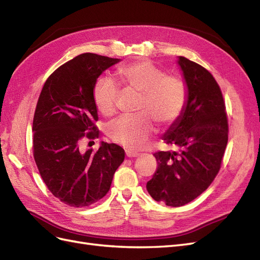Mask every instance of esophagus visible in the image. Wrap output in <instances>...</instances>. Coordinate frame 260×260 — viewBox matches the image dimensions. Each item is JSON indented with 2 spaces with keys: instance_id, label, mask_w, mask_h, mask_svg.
Listing matches in <instances>:
<instances>
[{
  "instance_id": "obj_1",
  "label": "esophagus",
  "mask_w": 260,
  "mask_h": 260,
  "mask_svg": "<svg viewBox=\"0 0 260 260\" xmlns=\"http://www.w3.org/2000/svg\"><path fill=\"white\" fill-rule=\"evenodd\" d=\"M125 155H127L128 157H138L140 154L139 153H137V152H133V151H130V149H127V151H125Z\"/></svg>"
}]
</instances>
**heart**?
I'll use <instances>...</instances> for the list:
<instances>
[{"label": "heart", "mask_w": 260, "mask_h": 260, "mask_svg": "<svg viewBox=\"0 0 260 260\" xmlns=\"http://www.w3.org/2000/svg\"><path fill=\"white\" fill-rule=\"evenodd\" d=\"M117 78L125 89L141 94L136 116H122L109 123L107 133L114 142L131 149L146 145L155 132V123L170 125L182 114L186 103V88L177 76L165 75L147 60H137L120 67ZM119 93L117 84L108 77H101L94 84L93 101L104 116L115 112Z\"/></svg>", "instance_id": "obj_1"}]
</instances>
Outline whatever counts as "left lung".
Listing matches in <instances>:
<instances>
[{"label": "left lung", "mask_w": 260, "mask_h": 260, "mask_svg": "<svg viewBox=\"0 0 260 260\" xmlns=\"http://www.w3.org/2000/svg\"><path fill=\"white\" fill-rule=\"evenodd\" d=\"M186 86V103L162 140L177 151L155 153L157 170L146 183L152 198L167 206L192 202L210 185L228 143L225 106L217 81L201 65L178 57Z\"/></svg>", "instance_id": "obj_1"}]
</instances>
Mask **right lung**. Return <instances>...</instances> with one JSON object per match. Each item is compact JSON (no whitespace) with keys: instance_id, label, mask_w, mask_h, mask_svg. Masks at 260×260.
Wrapping results in <instances>:
<instances>
[{"instance_id":"1","label":"right lung","mask_w":260,"mask_h":260,"mask_svg":"<svg viewBox=\"0 0 260 260\" xmlns=\"http://www.w3.org/2000/svg\"><path fill=\"white\" fill-rule=\"evenodd\" d=\"M93 53L80 54L58 67L45 81L34 117V156L51 193L73 207L104 198L124 151L101 142L98 152H80L83 138H99L93 88L106 69L119 62Z\"/></svg>"}]
</instances>
